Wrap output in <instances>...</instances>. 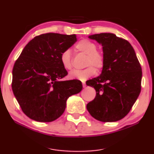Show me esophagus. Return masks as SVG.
<instances>
[{
    "instance_id": "obj_1",
    "label": "esophagus",
    "mask_w": 154,
    "mask_h": 154,
    "mask_svg": "<svg viewBox=\"0 0 154 154\" xmlns=\"http://www.w3.org/2000/svg\"><path fill=\"white\" fill-rule=\"evenodd\" d=\"M82 86H83V88H85L86 86V84L84 83V82H83V83H82Z\"/></svg>"
}]
</instances>
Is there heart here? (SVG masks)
Instances as JSON below:
<instances>
[{"mask_svg": "<svg viewBox=\"0 0 154 154\" xmlns=\"http://www.w3.org/2000/svg\"><path fill=\"white\" fill-rule=\"evenodd\" d=\"M76 49L78 51L86 55L84 63L86 68L83 70H75L70 72L69 77L71 79H79L85 81L88 77L96 74V70L100 71L103 68L105 65V57L103 54L97 50L96 43L88 40H82L77 43ZM60 63L66 70H70L72 68V54L70 49H66L60 56Z\"/></svg>", "mask_w": 154, "mask_h": 154, "instance_id": "b5f03b06", "label": "heart"}]
</instances>
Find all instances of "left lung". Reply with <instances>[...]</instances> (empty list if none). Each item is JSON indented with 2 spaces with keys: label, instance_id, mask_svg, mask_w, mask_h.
Masks as SVG:
<instances>
[{
  "label": "left lung",
  "instance_id": "8db88e82",
  "mask_svg": "<svg viewBox=\"0 0 154 154\" xmlns=\"http://www.w3.org/2000/svg\"><path fill=\"white\" fill-rule=\"evenodd\" d=\"M103 46L105 65L100 76L88 81L96 91L86 105L91 115L103 122L124 118L141 91L142 68L133 47L113 33L89 35Z\"/></svg>",
  "mask_w": 154,
  "mask_h": 154
}]
</instances>
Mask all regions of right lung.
I'll return each instance as SVG.
<instances>
[{"label": "right lung", "instance_id": "1", "mask_svg": "<svg viewBox=\"0 0 154 154\" xmlns=\"http://www.w3.org/2000/svg\"><path fill=\"white\" fill-rule=\"evenodd\" d=\"M77 41L76 35L49 33L35 36L13 67L12 88L23 113L39 122L62 115L66 101L82 89L79 80L61 81L68 75L60 56Z\"/></svg>", "mask_w": 154, "mask_h": 154}]
</instances>
